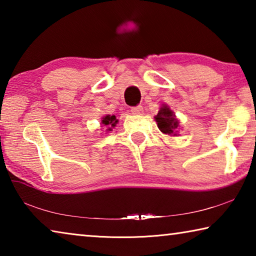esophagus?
Instances as JSON below:
<instances>
[{"label":"esophagus","instance_id":"obj_1","mask_svg":"<svg viewBox=\"0 0 256 256\" xmlns=\"http://www.w3.org/2000/svg\"><path fill=\"white\" fill-rule=\"evenodd\" d=\"M131 112H132V114L140 115V114H142V112H144V107H142L141 105L136 106V107H132L131 108Z\"/></svg>","mask_w":256,"mask_h":256}]
</instances>
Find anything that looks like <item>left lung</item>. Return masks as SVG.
<instances>
[{"label": "left lung", "instance_id": "obj_1", "mask_svg": "<svg viewBox=\"0 0 256 256\" xmlns=\"http://www.w3.org/2000/svg\"><path fill=\"white\" fill-rule=\"evenodd\" d=\"M156 122L160 131L168 136L174 134L177 128H178V120L175 118V114L172 112L167 106H164L160 108L158 114L154 116Z\"/></svg>", "mask_w": 256, "mask_h": 256}]
</instances>
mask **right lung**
<instances>
[{"label": "right lung", "instance_id": "add662e5", "mask_svg": "<svg viewBox=\"0 0 256 256\" xmlns=\"http://www.w3.org/2000/svg\"><path fill=\"white\" fill-rule=\"evenodd\" d=\"M118 122V120H116L115 115H112V116L107 115V116H105V118H102V124L110 126V128H108V131H112V128H114Z\"/></svg>", "mask_w": 256, "mask_h": 256}]
</instances>
